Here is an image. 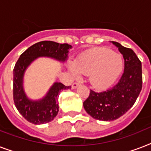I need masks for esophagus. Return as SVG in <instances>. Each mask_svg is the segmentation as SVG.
I'll list each match as a JSON object with an SVG mask.
<instances>
[{
	"instance_id": "obj_1",
	"label": "esophagus",
	"mask_w": 151,
	"mask_h": 151,
	"mask_svg": "<svg viewBox=\"0 0 151 151\" xmlns=\"http://www.w3.org/2000/svg\"><path fill=\"white\" fill-rule=\"evenodd\" d=\"M80 85V83H78V82H74L73 84V85H72V88H73V89H75L76 88L78 87V85Z\"/></svg>"
}]
</instances>
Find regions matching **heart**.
<instances>
[{
    "label": "heart",
    "mask_w": 151,
    "mask_h": 151,
    "mask_svg": "<svg viewBox=\"0 0 151 151\" xmlns=\"http://www.w3.org/2000/svg\"><path fill=\"white\" fill-rule=\"evenodd\" d=\"M124 67L122 55L106 48H96L84 53L70 63L69 69L74 75L90 73V81L95 87L105 88L119 77Z\"/></svg>",
    "instance_id": "b5f03b06"
}]
</instances>
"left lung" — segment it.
I'll use <instances>...</instances> for the list:
<instances>
[{
    "label": "left lung",
    "instance_id": "8db88e82",
    "mask_svg": "<svg viewBox=\"0 0 151 151\" xmlns=\"http://www.w3.org/2000/svg\"><path fill=\"white\" fill-rule=\"evenodd\" d=\"M124 59V70L118 82L103 92L90 91L83 103L85 111L93 118L103 122L117 119L133 106L142 89V64L131 48L112 41Z\"/></svg>",
    "mask_w": 151,
    "mask_h": 151
}]
</instances>
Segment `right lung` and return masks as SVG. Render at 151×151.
<instances>
[{"instance_id": "right-lung-1", "label": "right lung", "mask_w": 151, "mask_h": 151, "mask_svg": "<svg viewBox=\"0 0 151 151\" xmlns=\"http://www.w3.org/2000/svg\"><path fill=\"white\" fill-rule=\"evenodd\" d=\"M70 48L72 46L68 44L41 41L27 48L16 62L13 70V99L19 112L30 123L41 124L52 122L59 112V94L71 87L55 82L42 99H30L23 88V77L27 67L39 57H48L64 63Z\"/></svg>"}]
</instances>
